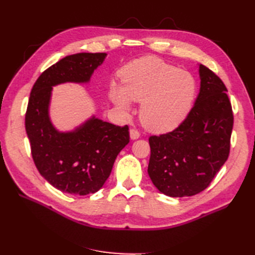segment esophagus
<instances>
[{"mask_svg":"<svg viewBox=\"0 0 255 255\" xmlns=\"http://www.w3.org/2000/svg\"><path fill=\"white\" fill-rule=\"evenodd\" d=\"M129 133H130V138L132 140L138 139L140 137V132L137 130V129H134V128H131L130 131H129Z\"/></svg>","mask_w":255,"mask_h":255,"instance_id":"obj_1","label":"esophagus"}]
</instances>
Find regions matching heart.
Returning <instances> with one entry per match:
<instances>
[{
  "mask_svg": "<svg viewBox=\"0 0 255 255\" xmlns=\"http://www.w3.org/2000/svg\"><path fill=\"white\" fill-rule=\"evenodd\" d=\"M122 88L113 83L110 97L118 108L129 110V100L142 102L140 119L154 132L178 126L186 117L196 93V82L185 70L158 58H142L121 72Z\"/></svg>",
  "mask_w": 255,
  "mask_h": 255,
  "instance_id": "1",
  "label": "heart"
}]
</instances>
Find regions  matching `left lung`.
Segmentation results:
<instances>
[{"instance_id": "obj_1", "label": "left lung", "mask_w": 255, "mask_h": 255, "mask_svg": "<svg viewBox=\"0 0 255 255\" xmlns=\"http://www.w3.org/2000/svg\"><path fill=\"white\" fill-rule=\"evenodd\" d=\"M199 78L196 102L180 126L149 138L148 174L154 186L171 197L203 192L230 152L234 114L226 85L203 64Z\"/></svg>"}]
</instances>
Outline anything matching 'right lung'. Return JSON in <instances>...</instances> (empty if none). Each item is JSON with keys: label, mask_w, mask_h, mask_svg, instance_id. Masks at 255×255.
<instances>
[{"label": "right lung", "mask_w": 255, "mask_h": 255, "mask_svg": "<svg viewBox=\"0 0 255 255\" xmlns=\"http://www.w3.org/2000/svg\"><path fill=\"white\" fill-rule=\"evenodd\" d=\"M104 52L67 56L45 70L32 86L25 115L32 160L41 176L68 194H93L104 185L118 153L129 142V128L94 116L73 131L60 132L49 118L52 86L86 83Z\"/></svg>", "instance_id": "add662e5"}]
</instances>
